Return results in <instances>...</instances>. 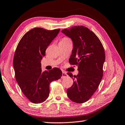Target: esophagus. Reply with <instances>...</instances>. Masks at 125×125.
<instances>
[{"label": "esophagus", "instance_id": "34e87169", "mask_svg": "<svg viewBox=\"0 0 125 125\" xmlns=\"http://www.w3.org/2000/svg\"><path fill=\"white\" fill-rule=\"evenodd\" d=\"M67 74L66 73L64 72H62V78H64L67 77Z\"/></svg>", "mask_w": 125, "mask_h": 125}]
</instances>
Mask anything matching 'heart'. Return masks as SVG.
<instances>
[{"label": "heart", "mask_w": 125, "mask_h": 125, "mask_svg": "<svg viewBox=\"0 0 125 125\" xmlns=\"http://www.w3.org/2000/svg\"><path fill=\"white\" fill-rule=\"evenodd\" d=\"M69 40L68 38L64 37H63V38H62V39H61V41H62V42H64V41H69Z\"/></svg>", "instance_id": "obj_1"}]
</instances>
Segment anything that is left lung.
<instances>
[{"mask_svg":"<svg viewBox=\"0 0 125 125\" xmlns=\"http://www.w3.org/2000/svg\"><path fill=\"white\" fill-rule=\"evenodd\" d=\"M62 32L72 40L73 48L69 62L76 65L78 75L67 74L73 78V84L67 90L73 102L81 104L89 100L99 87L103 77L105 51L97 36L87 27L75 26Z\"/></svg>","mask_w":125,"mask_h":125,"instance_id":"left-lung-1","label":"left lung"}]
</instances>
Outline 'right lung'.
Returning <instances> with one entry per match:
<instances>
[{"label":"right lung","instance_id":"obj_1","mask_svg":"<svg viewBox=\"0 0 125 125\" xmlns=\"http://www.w3.org/2000/svg\"><path fill=\"white\" fill-rule=\"evenodd\" d=\"M60 31L33 28L23 36L17 46L13 59L15 79L23 94L32 103L44 102L49 96L50 84L62 76L58 68L42 72L41 64L47 47Z\"/></svg>","mask_w":125,"mask_h":125}]
</instances>
